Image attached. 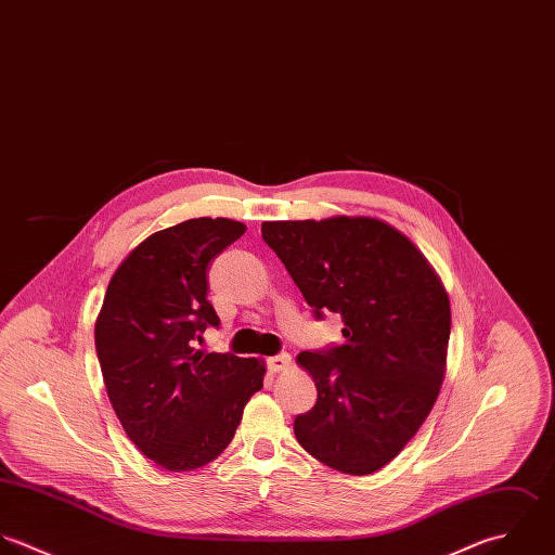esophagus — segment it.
<instances>
[{
  "label": "esophagus",
  "instance_id": "esophagus-1",
  "mask_svg": "<svg viewBox=\"0 0 555 555\" xmlns=\"http://www.w3.org/2000/svg\"><path fill=\"white\" fill-rule=\"evenodd\" d=\"M267 369L271 372H284V370L291 369V356L288 353H280V356H273L267 360Z\"/></svg>",
  "mask_w": 555,
  "mask_h": 555
}]
</instances>
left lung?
Wrapping results in <instances>:
<instances>
[{
    "instance_id": "1",
    "label": "left lung",
    "mask_w": 555,
    "mask_h": 555,
    "mask_svg": "<svg viewBox=\"0 0 555 555\" xmlns=\"http://www.w3.org/2000/svg\"><path fill=\"white\" fill-rule=\"evenodd\" d=\"M317 319L343 317L345 343L297 356L317 404L295 417L297 441L351 476L387 465L428 417L446 374L450 299L424 254L374 217L264 221Z\"/></svg>"
}]
</instances>
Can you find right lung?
<instances>
[{
	"label": "right lung",
	"instance_id": "obj_1",
	"mask_svg": "<svg viewBox=\"0 0 555 555\" xmlns=\"http://www.w3.org/2000/svg\"><path fill=\"white\" fill-rule=\"evenodd\" d=\"M243 232L241 221L197 217L151 234L116 269L96 319L109 402L140 452L168 472L217 459L262 387L260 360L195 349L219 325L208 264Z\"/></svg>",
	"mask_w": 555,
	"mask_h": 555
}]
</instances>
